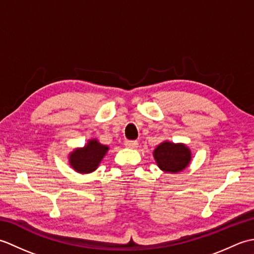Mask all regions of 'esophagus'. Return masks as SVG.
<instances>
[{
	"mask_svg": "<svg viewBox=\"0 0 254 254\" xmlns=\"http://www.w3.org/2000/svg\"><path fill=\"white\" fill-rule=\"evenodd\" d=\"M124 145H126V147L127 148H136L138 146V143L136 141H126Z\"/></svg>",
	"mask_w": 254,
	"mask_h": 254,
	"instance_id": "34e87169",
	"label": "esophagus"
}]
</instances>
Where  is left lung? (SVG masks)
I'll return each instance as SVG.
<instances>
[{
    "label": "left lung",
    "mask_w": 254,
    "mask_h": 254,
    "mask_svg": "<svg viewBox=\"0 0 254 254\" xmlns=\"http://www.w3.org/2000/svg\"><path fill=\"white\" fill-rule=\"evenodd\" d=\"M154 159L160 170L178 174L185 170L192 160L191 149L183 143L164 141L153 152Z\"/></svg>",
    "instance_id": "left-lung-1"
}]
</instances>
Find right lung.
<instances>
[{"mask_svg":"<svg viewBox=\"0 0 254 254\" xmlns=\"http://www.w3.org/2000/svg\"><path fill=\"white\" fill-rule=\"evenodd\" d=\"M109 146L101 144L97 138H90L83 147L75 148L68 154V164L78 174H91L98 168Z\"/></svg>","mask_w":254,"mask_h":254,"instance_id":"add662e5","label":"right lung"}]
</instances>
